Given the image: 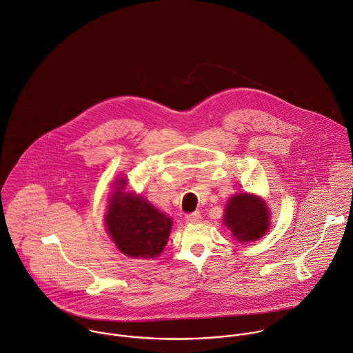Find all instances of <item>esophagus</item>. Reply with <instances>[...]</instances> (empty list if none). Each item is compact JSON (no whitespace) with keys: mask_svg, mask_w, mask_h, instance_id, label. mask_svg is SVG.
Listing matches in <instances>:
<instances>
[{"mask_svg":"<svg viewBox=\"0 0 353 353\" xmlns=\"http://www.w3.org/2000/svg\"><path fill=\"white\" fill-rule=\"evenodd\" d=\"M201 219H202V215L199 212H191V214L185 215V222H188V223H196Z\"/></svg>","mask_w":353,"mask_h":353,"instance_id":"esophagus-1","label":"esophagus"}]
</instances>
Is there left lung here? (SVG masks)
<instances>
[{"instance_id":"obj_1","label":"left lung","mask_w":353,"mask_h":353,"mask_svg":"<svg viewBox=\"0 0 353 353\" xmlns=\"http://www.w3.org/2000/svg\"><path fill=\"white\" fill-rule=\"evenodd\" d=\"M269 210L266 203L251 194H239L229 201L223 221L240 241L261 239L269 228Z\"/></svg>"}]
</instances>
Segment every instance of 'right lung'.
Returning <instances> with one entry per match:
<instances>
[{
  "mask_svg": "<svg viewBox=\"0 0 353 353\" xmlns=\"http://www.w3.org/2000/svg\"><path fill=\"white\" fill-rule=\"evenodd\" d=\"M125 179L117 183L110 199L106 225L119 250L132 258H155L168 243L172 219L148 201L124 192Z\"/></svg>",
  "mask_w": 353,
  "mask_h": 353,
  "instance_id": "right-lung-1",
  "label": "right lung"
}]
</instances>
